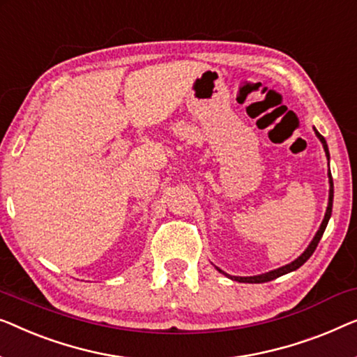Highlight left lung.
Returning <instances> with one entry per match:
<instances>
[{"mask_svg":"<svg viewBox=\"0 0 357 357\" xmlns=\"http://www.w3.org/2000/svg\"><path fill=\"white\" fill-rule=\"evenodd\" d=\"M316 135L319 137V140L322 142V144H324V149H325V154H327V158L330 159V154H328V146H327V142H325V138L320 135V133L316 130ZM328 178H330V193H328V206H327V213H325V217H324V220H322V225H320V229H319V231L316 234V236H314V240L311 241V245L307 246V250L303 252L301 256L298 257L296 261H293L291 264H287V266H283V267H280V268H275V271H272V272H267V273H262V275H256V277H231V275H225L227 277H230L231 280H236V282H243V283H264V282H271V280H273V278H277V277H280V275H285V273H288V272H291V271H296V268H299L301 267L304 262H306L309 257L312 256V252L316 251V248H317V245H319V241H320V238H322V235H324V231H325V227H327V224H328V219H330V215H332V206H333V180H332V174H330V169H328ZM217 271L219 272H222L220 268H217ZM224 273V272H222Z\"/></svg>","mask_w":357,"mask_h":357,"instance_id":"left-lung-1","label":"left lung"}]
</instances>
